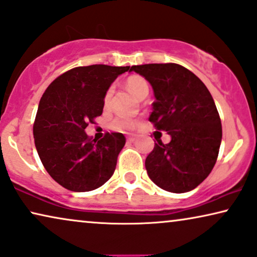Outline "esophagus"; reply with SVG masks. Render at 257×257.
Returning <instances> with one entry per match:
<instances>
[{"instance_id": "obj_1", "label": "esophagus", "mask_w": 257, "mask_h": 257, "mask_svg": "<svg viewBox=\"0 0 257 257\" xmlns=\"http://www.w3.org/2000/svg\"><path fill=\"white\" fill-rule=\"evenodd\" d=\"M126 140H128V142H135L136 140H138V138H136L135 135H133V136H128V138H126Z\"/></svg>"}]
</instances>
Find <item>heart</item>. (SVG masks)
Here are the masks:
<instances>
[{
  "instance_id": "1",
  "label": "heart",
  "mask_w": 257,
  "mask_h": 257,
  "mask_svg": "<svg viewBox=\"0 0 257 257\" xmlns=\"http://www.w3.org/2000/svg\"><path fill=\"white\" fill-rule=\"evenodd\" d=\"M126 88L131 93L136 96L140 100L145 98L148 96L149 94V84L147 82L146 78H143L142 76H139V75H133V76L128 77L126 80ZM111 88L108 89L107 93L104 95V104L108 105L109 101H110L111 97ZM136 125V119L133 118H128V117H123V116H118V117H115L112 119L110 126L114 131L117 132H128L134 129Z\"/></svg>"
}]
</instances>
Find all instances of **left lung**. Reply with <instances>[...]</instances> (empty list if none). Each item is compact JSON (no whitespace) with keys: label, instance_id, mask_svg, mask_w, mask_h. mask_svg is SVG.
I'll list each match as a JSON object with an SVG mask.
<instances>
[{"label":"left lung","instance_id":"left-lung-1","mask_svg":"<svg viewBox=\"0 0 257 257\" xmlns=\"http://www.w3.org/2000/svg\"><path fill=\"white\" fill-rule=\"evenodd\" d=\"M152 84L156 101L149 121L172 141L157 140L146 159L147 173L156 186L187 193L207 179L222 140L221 118L211 95L194 73L176 63L133 66Z\"/></svg>","mask_w":257,"mask_h":257}]
</instances>
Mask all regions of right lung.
I'll return each instance as SVG.
<instances>
[{
  "label": "right lung",
  "instance_id": "right-lung-1",
  "mask_svg": "<svg viewBox=\"0 0 257 257\" xmlns=\"http://www.w3.org/2000/svg\"><path fill=\"white\" fill-rule=\"evenodd\" d=\"M128 70L107 64L73 68L41 97L33 126L36 150L48 174L66 189L94 190L114 174L124 135L105 133L96 141L84 129L102 115L108 88Z\"/></svg>",
  "mask_w": 257,
  "mask_h": 257
}]
</instances>
